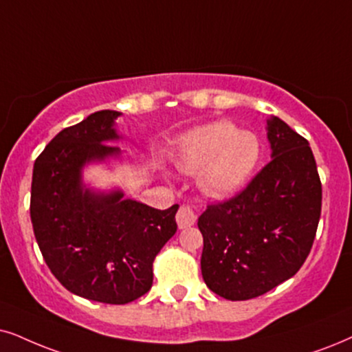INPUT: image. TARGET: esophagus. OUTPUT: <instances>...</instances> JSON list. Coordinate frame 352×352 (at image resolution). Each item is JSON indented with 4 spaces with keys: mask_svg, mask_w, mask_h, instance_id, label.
Listing matches in <instances>:
<instances>
[{
    "mask_svg": "<svg viewBox=\"0 0 352 352\" xmlns=\"http://www.w3.org/2000/svg\"><path fill=\"white\" fill-rule=\"evenodd\" d=\"M175 219L180 229L190 228V226H193L195 222H197V212H195V209L188 206V204H182L179 211H177Z\"/></svg>",
    "mask_w": 352,
    "mask_h": 352,
    "instance_id": "esophagus-1",
    "label": "esophagus"
}]
</instances>
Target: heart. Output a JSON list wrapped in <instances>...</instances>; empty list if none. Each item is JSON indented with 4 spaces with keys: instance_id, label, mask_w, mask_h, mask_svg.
I'll use <instances>...</instances> for the list:
<instances>
[{
    "instance_id": "1",
    "label": "heart",
    "mask_w": 352,
    "mask_h": 352,
    "mask_svg": "<svg viewBox=\"0 0 352 352\" xmlns=\"http://www.w3.org/2000/svg\"><path fill=\"white\" fill-rule=\"evenodd\" d=\"M260 157V138L252 131H240L226 120L195 128L186 133L180 146L182 168L203 170V188L214 197H228L242 188Z\"/></svg>"
}]
</instances>
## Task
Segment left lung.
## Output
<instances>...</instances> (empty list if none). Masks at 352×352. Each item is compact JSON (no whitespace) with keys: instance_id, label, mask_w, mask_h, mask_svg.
Returning <instances> with one entry per match:
<instances>
[{"instance_id":"left-lung-1","label":"left lung","mask_w":352,"mask_h":352,"mask_svg":"<svg viewBox=\"0 0 352 352\" xmlns=\"http://www.w3.org/2000/svg\"><path fill=\"white\" fill-rule=\"evenodd\" d=\"M273 159L232 198L199 216L201 273L229 300L263 296L292 278L309 256L322 212V182L309 141L273 117Z\"/></svg>"}]
</instances>
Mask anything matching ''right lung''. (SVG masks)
Segmentation results:
<instances>
[{"label": "right lung", "instance_id": "right-lung-1", "mask_svg": "<svg viewBox=\"0 0 352 352\" xmlns=\"http://www.w3.org/2000/svg\"><path fill=\"white\" fill-rule=\"evenodd\" d=\"M113 110L65 128L35 159L30 219L53 276L84 299L123 305L153 286L154 258L177 232L179 204L155 209L123 193L82 190L86 162L118 154Z\"/></svg>", "mask_w": 352, "mask_h": 352}]
</instances>
